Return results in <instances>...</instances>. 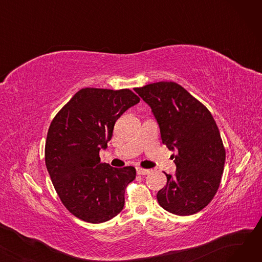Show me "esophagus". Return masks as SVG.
I'll return each mask as SVG.
<instances>
[{"label":"esophagus","mask_w":262,"mask_h":262,"mask_svg":"<svg viewBox=\"0 0 262 262\" xmlns=\"http://www.w3.org/2000/svg\"><path fill=\"white\" fill-rule=\"evenodd\" d=\"M149 173V170L143 168H137V174L138 175H146Z\"/></svg>","instance_id":"obj_1"}]
</instances>
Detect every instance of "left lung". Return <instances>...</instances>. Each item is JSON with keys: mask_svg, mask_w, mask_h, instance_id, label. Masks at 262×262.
Wrapping results in <instances>:
<instances>
[{"mask_svg": "<svg viewBox=\"0 0 262 262\" xmlns=\"http://www.w3.org/2000/svg\"><path fill=\"white\" fill-rule=\"evenodd\" d=\"M147 103L159 124L162 143L176 164L174 176L157 193L163 209L190 215L214 198L221 183L225 147L216 123L204 104L174 81H158L134 89Z\"/></svg>", "mask_w": 262, "mask_h": 262, "instance_id": "left-lung-1", "label": "left lung"}]
</instances>
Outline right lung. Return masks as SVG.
<instances>
[{"label": "right lung", "mask_w": 262, "mask_h": 262, "mask_svg": "<svg viewBox=\"0 0 262 262\" xmlns=\"http://www.w3.org/2000/svg\"><path fill=\"white\" fill-rule=\"evenodd\" d=\"M139 102L129 89L82 88L51 122L46 166L61 203L82 221L103 223L123 209L136 169L102 163L100 149L112 139L116 121Z\"/></svg>", "instance_id": "add662e5"}]
</instances>
